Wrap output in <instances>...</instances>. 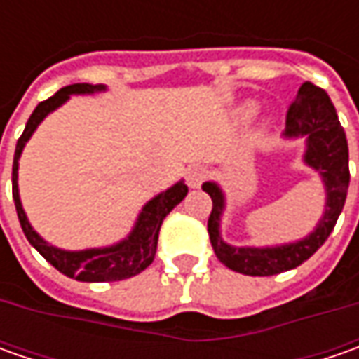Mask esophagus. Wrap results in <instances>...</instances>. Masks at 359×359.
<instances>
[{
	"label": "esophagus",
	"instance_id": "obj_1",
	"mask_svg": "<svg viewBox=\"0 0 359 359\" xmlns=\"http://www.w3.org/2000/svg\"><path fill=\"white\" fill-rule=\"evenodd\" d=\"M205 177H208V170H205L203 165H191V168L187 170V186L200 187Z\"/></svg>",
	"mask_w": 359,
	"mask_h": 359
}]
</instances>
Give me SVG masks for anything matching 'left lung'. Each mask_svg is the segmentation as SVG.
Segmentation results:
<instances>
[{
    "instance_id": "obj_1",
    "label": "left lung",
    "mask_w": 359,
    "mask_h": 359,
    "mask_svg": "<svg viewBox=\"0 0 359 359\" xmlns=\"http://www.w3.org/2000/svg\"><path fill=\"white\" fill-rule=\"evenodd\" d=\"M285 137L306 135V156L304 161L311 170L322 175L325 186V212L318 228L304 240L283 243L276 248H236L222 240L219 222L226 210V196L214 182H205L201 189L212 198V214L208 219V233L217 259L233 271L243 276H276L287 269L297 268L316 254L330 233L336 228L339 214L344 210L350 168H348V140L339 126L336 107L330 95L311 81L302 83L294 102L285 116Z\"/></svg>"
}]
</instances>
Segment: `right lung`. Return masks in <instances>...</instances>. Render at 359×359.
Instances as JSON below:
<instances>
[{
	"instance_id": "obj_1",
	"label": "right lung",
	"mask_w": 359,
	"mask_h": 359,
	"mask_svg": "<svg viewBox=\"0 0 359 359\" xmlns=\"http://www.w3.org/2000/svg\"><path fill=\"white\" fill-rule=\"evenodd\" d=\"M104 90L105 86L74 83V86L62 88L55 95L41 102L27 119L25 130L18 140V145H15V156H13V172H11L13 201H15V210H18V217H20L21 229H23L25 238L53 268L60 269L67 278H76L77 282H119V280H128V278L142 273L156 257L161 222L180 201L186 198L187 194V186L184 182H177L170 189L161 191L154 200L145 203L130 236L116 245H109V248L65 252V250L49 245L43 238H39V233L32 228V224L27 222V215L21 208L20 189H18V168H20V156L23 151V145L27 144V140L32 137V133L43 121V118L51 114L53 109H57L62 104H65L69 100V95L93 93V91Z\"/></svg>"
}]
</instances>
